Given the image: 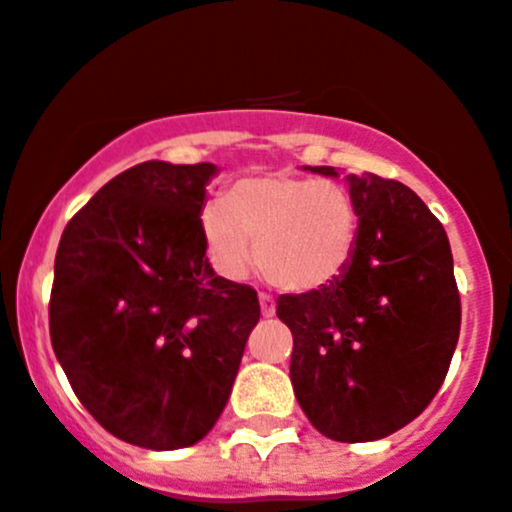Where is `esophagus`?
Instances as JSON below:
<instances>
[{"mask_svg":"<svg viewBox=\"0 0 512 512\" xmlns=\"http://www.w3.org/2000/svg\"><path fill=\"white\" fill-rule=\"evenodd\" d=\"M260 310H262V315H265V317L275 315V310H277L275 297L267 295V292H262V295H260Z\"/></svg>","mask_w":512,"mask_h":512,"instance_id":"esophagus-1","label":"esophagus"}]
</instances>
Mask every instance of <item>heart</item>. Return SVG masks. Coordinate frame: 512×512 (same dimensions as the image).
Segmentation results:
<instances>
[{"mask_svg": "<svg viewBox=\"0 0 512 512\" xmlns=\"http://www.w3.org/2000/svg\"><path fill=\"white\" fill-rule=\"evenodd\" d=\"M200 225L212 265L227 280H242L260 255L277 285L310 292L350 267L360 210L345 182L272 172L242 177L225 200L207 202Z\"/></svg>", "mask_w": 512, "mask_h": 512, "instance_id": "b5f03b06", "label": "heart"}]
</instances>
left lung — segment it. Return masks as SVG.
<instances>
[{
  "instance_id": "1",
  "label": "left lung",
  "mask_w": 512,
  "mask_h": 512,
  "mask_svg": "<svg viewBox=\"0 0 512 512\" xmlns=\"http://www.w3.org/2000/svg\"><path fill=\"white\" fill-rule=\"evenodd\" d=\"M335 177V167H312ZM360 237L330 285L280 295L290 380L307 420L340 443L380 440L438 395L460 335L453 252L438 217L403 182L350 175Z\"/></svg>"
}]
</instances>
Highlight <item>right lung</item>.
Masks as SVG:
<instances>
[{
    "label": "right lung",
    "mask_w": 512,
    "mask_h": 512,
    "mask_svg": "<svg viewBox=\"0 0 512 512\" xmlns=\"http://www.w3.org/2000/svg\"><path fill=\"white\" fill-rule=\"evenodd\" d=\"M217 167L142 162L67 222L49 337L79 403L150 450L205 438L260 320L255 287L215 275L200 212Z\"/></svg>",
    "instance_id": "right-lung-1"
}]
</instances>
